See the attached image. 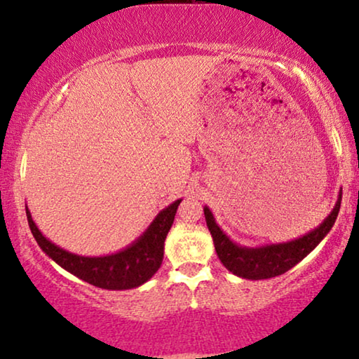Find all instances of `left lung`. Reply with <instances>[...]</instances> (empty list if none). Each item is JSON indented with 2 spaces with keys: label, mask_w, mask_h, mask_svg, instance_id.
I'll return each mask as SVG.
<instances>
[{
  "label": "left lung",
  "mask_w": 359,
  "mask_h": 359,
  "mask_svg": "<svg viewBox=\"0 0 359 359\" xmlns=\"http://www.w3.org/2000/svg\"><path fill=\"white\" fill-rule=\"evenodd\" d=\"M341 204V189L338 191V199L333 205L332 212L322 220L320 225L312 229L302 237H297L289 242L283 243H266L259 247H245V245L235 243L219 224L215 222V217L208 205H204L205 224H208L209 232L212 235L215 253L225 268L235 276L243 279H269L279 274L289 271L296 266L299 262H302L323 238L330 232L333 224H335L338 210Z\"/></svg>",
  "instance_id": "8db88e82"
}]
</instances>
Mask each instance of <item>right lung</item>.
Masks as SVG:
<instances>
[{
    "label": "right lung",
    "instance_id": "add662e5",
    "mask_svg": "<svg viewBox=\"0 0 359 359\" xmlns=\"http://www.w3.org/2000/svg\"><path fill=\"white\" fill-rule=\"evenodd\" d=\"M183 199H176L168 208L160 210L139 238L126 248L101 257H83L52 243L32 220L26 205L27 222L36 242L48 258L73 276L109 291H126L145 284L158 271L163 262L165 240L173 225L176 209Z\"/></svg>",
    "mask_w": 359,
    "mask_h": 359
}]
</instances>
